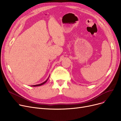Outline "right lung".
Listing matches in <instances>:
<instances>
[{
	"label": "right lung",
	"mask_w": 121,
	"mask_h": 121,
	"mask_svg": "<svg viewBox=\"0 0 121 121\" xmlns=\"http://www.w3.org/2000/svg\"><path fill=\"white\" fill-rule=\"evenodd\" d=\"M50 76V75H49ZM49 76L48 77V79L45 81H44L43 82V83H41V84H37V85H32L31 86H33V87H36V86H41V85H43V84H44L45 83H46L47 82V81H48V79L49 78Z\"/></svg>",
	"instance_id": "right-lung-1"
}]
</instances>
